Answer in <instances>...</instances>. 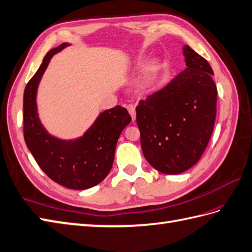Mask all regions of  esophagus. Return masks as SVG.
<instances>
[{"label":"esophagus","instance_id":"34e87169","mask_svg":"<svg viewBox=\"0 0 252 252\" xmlns=\"http://www.w3.org/2000/svg\"><path fill=\"white\" fill-rule=\"evenodd\" d=\"M126 108L128 110V112H129V114L131 115L132 121L136 120V108H134V106L133 105H128V106H126Z\"/></svg>","mask_w":252,"mask_h":252}]
</instances>
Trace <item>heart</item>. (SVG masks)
<instances>
[{
	"mask_svg": "<svg viewBox=\"0 0 252 252\" xmlns=\"http://www.w3.org/2000/svg\"><path fill=\"white\" fill-rule=\"evenodd\" d=\"M143 60H144L143 55H138L136 59V63L142 64ZM157 73H158V65L154 62L149 63L139 75L137 80V87L139 89H145L147 87H150L152 82L155 80Z\"/></svg>",
	"mask_w": 252,
	"mask_h": 252,
	"instance_id": "obj_1",
	"label": "heart"
}]
</instances>
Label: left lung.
<instances>
[{
	"label": "left lung",
	"instance_id": "8db88e82",
	"mask_svg": "<svg viewBox=\"0 0 252 252\" xmlns=\"http://www.w3.org/2000/svg\"><path fill=\"white\" fill-rule=\"evenodd\" d=\"M183 54L186 68L136 108L143 155L164 174L183 173L199 161L216 119L212 67L187 45Z\"/></svg>",
	"mask_w": 252,
	"mask_h": 252
}]
</instances>
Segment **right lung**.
Returning <instances> with one entry per match:
<instances>
[{"mask_svg": "<svg viewBox=\"0 0 252 252\" xmlns=\"http://www.w3.org/2000/svg\"><path fill=\"white\" fill-rule=\"evenodd\" d=\"M69 46L51 49L30 80L23 95V132L30 152L52 181L66 188L83 190L106 179L112 168L116 142L131 118L125 108L105 110L82 137L62 140L49 133L38 116L36 95L40 80L54 54Z\"/></svg>", "mask_w": 252, "mask_h": 252, "instance_id": "add662e5", "label": "right lung"}]
</instances>
